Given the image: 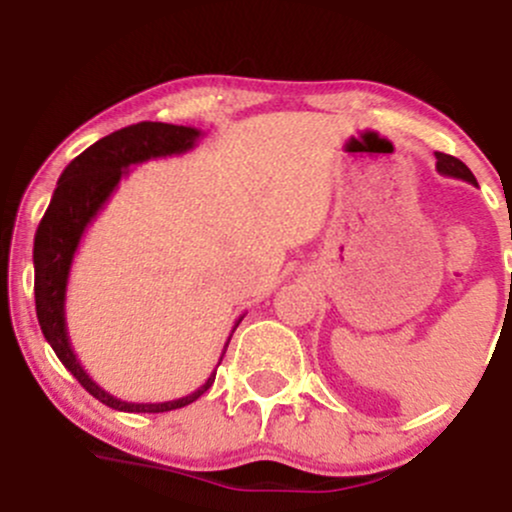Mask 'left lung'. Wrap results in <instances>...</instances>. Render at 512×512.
Wrapping results in <instances>:
<instances>
[{
  "instance_id": "left-lung-1",
  "label": "left lung",
  "mask_w": 512,
  "mask_h": 512,
  "mask_svg": "<svg viewBox=\"0 0 512 512\" xmlns=\"http://www.w3.org/2000/svg\"><path fill=\"white\" fill-rule=\"evenodd\" d=\"M436 168L440 175H448V178H460V180H467L472 182V185H477V178L472 175V170H469L464 163L460 161V158L455 156H448V154H440V151H436Z\"/></svg>"
}]
</instances>
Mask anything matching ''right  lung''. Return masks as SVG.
Instances as JSON below:
<instances>
[{
    "label": "right lung",
    "instance_id": "1",
    "mask_svg": "<svg viewBox=\"0 0 512 512\" xmlns=\"http://www.w3.org/2000/svg\"><path fill=\"white\" fill-rule=\"evenodd\" d=\"M202 132L195 127L166 125V122H139L125 129L98 139L88 146L64 168L50 199V207L35 231L33 243V267H35V313H38L40 330L52 346L64 368L79 380L86 392H91L98 402L117 411L129 414H161V411L180 409L192 404L209 390L216 378V370L209 375L207 383L197 387L192 395L170 402H125L110 392H105L91 375L86 373L81 361L76 358L72 342L67 334V317H64V301H67L69 269H72L74 252L79 250L86 228L96 219L98 211L105 207L110 195L117 190L120 180L129 173V166L151 161V158L180 156L195 149ZM243 320L238 317L236 327ZM233 327V332H236ZM231 342V337H228ZM226 342V346H228ZM223 346V354H226ZM221 354V358H223ZM221 363V361H219Z\"/></svg>",
    "mask_w": 512,
    "mask_h": 512
}]
</instances>
